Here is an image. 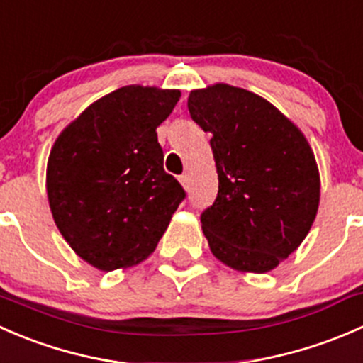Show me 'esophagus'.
I'll use <instances>...</instances> for the list:
<instances>
[{
	"label": "esophagus",
	"instance_id": "obj_1",
	"mask_svg": "<svg viewBox=\"0 0 363 363\" xmlns=\"http://www.w3.org/2000/svg\"><path fill=\"white\" fill-rule=\"evenodd\" d=\"M179 182H181L182 188H184L186 191H188V189H189V175L188 174L181 175V177H179Z\"/></svg>",
	"mask_w": 363,
	"mask_h": 363
}]
</instances>
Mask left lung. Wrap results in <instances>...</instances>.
<instances>
[{
    "instance_id": "8db88e82",
    "label": "left lung",
    "mask_w": 363,
    "mask_h": 363,
    "mask_svg": "<svg viewBox=\"0 0 363 363\" xmlns=\"http://www.w3.org/2000/svg\"><path fill=\"white\" fill-rule=\"evenodd\" d=\"M188 108L212 135L218 170V199L202 214L211 252L239 272H270L298 250L320 207L306 135L265 98L225 82L193 89Z\"/></svg>"
}]
</instances>
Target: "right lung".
I'll use <instances>...</instances> for the list:
<instances>
[{
    "mask_svg": "<svg viewBox=\"0 0 363 363\" xmlns=\"http://www.w3.org/2000/svg\"><path fill=\"white\" fill-rule=\"evenodd\" d=\"M179 98V89L119 87L75 117L50 149L45 188L54 223L94 269L147 259L186 196L163 170L156 135Z\"/></svg>",
    "mask_w": 363,
    "mask_h": 363,
    "instance_id": "add662e5",
    "label": "right lung"
}]
</instances>
